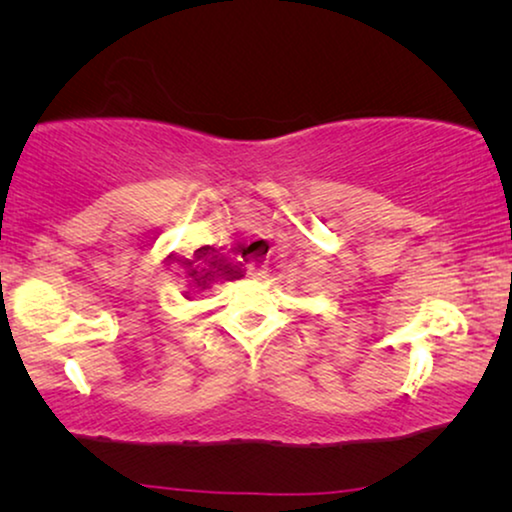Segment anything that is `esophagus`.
<instances>
[{"mask_svg": "<svg viewBox=\"0 0 512 512\" xmlns=\"http://www.w3.org/2000/svg\"><path fill=\"white\" fill-rule=\"evenodd\" d=\"M247 275H249L251 279H261V277L265 275V270L261 268V265L251 263V265H249V268H247Z\"/></svg>", "mask_w": 512, "mask_h": 512, "instance_id": "34e87169", "label": "esophagus"}]
</instances>
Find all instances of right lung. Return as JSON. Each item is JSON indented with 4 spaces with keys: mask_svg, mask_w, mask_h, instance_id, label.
<instances>
[{
    "mask_svg": "<svg viewBox=\"0 0 512 512\" xmlns=\"http://www.w3.org/2000/svg\"><path fill=\"white\" fill-rule=\"evenodd\" d=\"M202 272H205V268H200V265H198V268H191V272H188V275H191V282H193V286H195V289H205V277L209 275V272H207V275H202ZM186 298H191V293H188L186 291Z\"/></svg>",
    "mask_w": 512,
    "mask_h": 512,
    "instance_id": "right-lung-1",
    "label": "right lung"
}]
</instances>
